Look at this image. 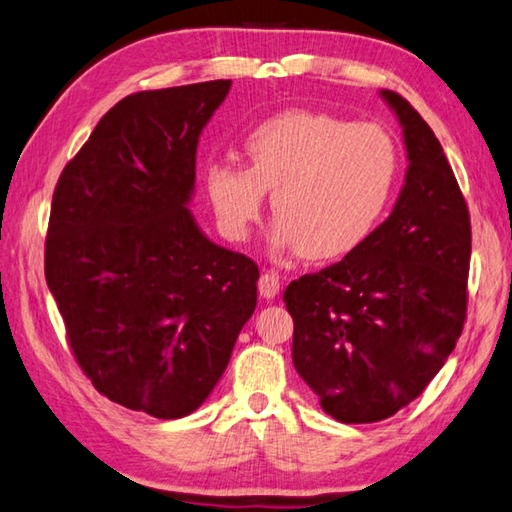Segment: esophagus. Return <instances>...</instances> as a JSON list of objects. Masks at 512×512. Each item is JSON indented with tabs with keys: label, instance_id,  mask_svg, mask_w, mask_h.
<instances>
[{
	"label": "esophagus",
	"instance_id": "esophagus-1",
	"mask_svg": "<svg viewBox=\"0 0 512 512\" xmlns=\"http://www.w3.org/2000/svg\"><path fill=\"white\" fill-rule=\"evenodd\" d=\"M259 294L264 296V299H275V296L279 294V288H281V281H279V272L275 270H266L264 275L259 277Z\"/></svg>",
	"mask_w": 512,
	"mask_h": 512
}]
</instances>
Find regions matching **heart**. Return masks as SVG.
Returning <instances> with one entry per match:
<instances>
[{
	"label": "heart",
	"mask_w": 512,
	"mask_h": 512,
	"mask_svg": "<svg viewBox=\"0 0 512 512\" xmlns=\"http://www.w3.org/2000/svg\"><path fill=\"white\" fill-rule=\"evenodd\" d=\"M251 168L211 163L207 194L222 233L251 235L272 192V244L310 261L360 248L382 222L399 174L397 144L377 124L314 111H283L244 141Z\"/></svg>",
	"instance_id": "heart-1"
}]
</instances>
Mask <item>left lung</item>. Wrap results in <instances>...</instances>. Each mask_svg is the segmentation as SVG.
<instances>
[{
    "label": "left lung",
    "instance_id": "obj_1",
    "mask_svg": "<svg viewBox=\"0 0 512 512\" xmlns=\"http://www.w3.org/2000/svg\"><path fill=\"white\" fill-rule=\"evenodd\" d=\"M408 170L390 216L338 264L283 292L292 362L340 423H375L445 366L467 314L471 222L441 141L399 93Z\"/></svg>",
    "mask_w": 512,
    "mask_h": 512
}]
</instances>
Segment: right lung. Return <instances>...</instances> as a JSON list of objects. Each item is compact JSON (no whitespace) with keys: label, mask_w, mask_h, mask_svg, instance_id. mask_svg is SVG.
I'll use <instances>...</instances> for the list:
<instances>
[{"label":"right lung","mask_w":512,"mask_h":512,"mask_svg":"<svg viewBox=\"0 0 512 512\" xmlns=\"http://www.w3.org/2000/svg\"><path fill=\"white\" fill-rule=\"evenodd\" d=\"M231 80L117 102L52 198L45 279L95 390L181 419L227 368L257 305L255 261L213 244L189 211L198 139Z\"/></svg>","instance_id":"add662e5"}]
</instances>
